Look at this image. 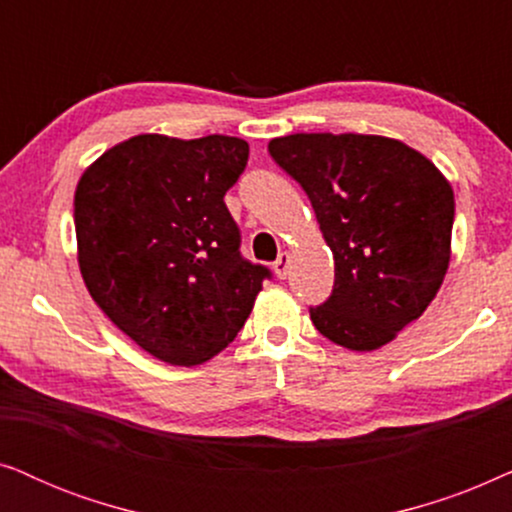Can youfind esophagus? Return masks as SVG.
I'll return each mask as SVG.
<instances>
[{"mask_svg": "<svg viewBox=\"0 0 512 512\" xmlns=\"http://www.w3.org/2000/svg\"><path fill=\"white\" fill-rule=\"evenodd\" d=\"M289 265H291V256L289 254H279V258L275 261V265H272V268H275V275L279 279H286V275H289Z\"/></svg>", "mask_w": 512, "mask_h": 512, "instance_id": "esophagus-1", "label": "esophagus"}]
</instances>
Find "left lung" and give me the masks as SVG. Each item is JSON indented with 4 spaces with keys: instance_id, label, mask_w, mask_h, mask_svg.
I'll list each match as a JSON object with an SVG mask.
<instances>
[{
    "instance_id": "left-lung-1",
    "label": "left lung",
    "mask_w": 512,
    "mask_h": 512,
    "mask_svg": "<svg viewBox=\"0 0 512 512\" xmlns=\"http://www.w3.org/2000/svg\"><path fill=\"white\" fill-rule=\"evenodd\" d=\"M268 151L303 186L335 282L310 319L356 352L387 345L436 298L450 265L454 193L431 160L377 135L277 137Z\"/></svg>"
}]
</instances>
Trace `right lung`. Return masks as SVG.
<instances>
[{"mask_svg": "<svg viewBox=\"0 0 512 512\" xmlns=\"http://www.w3.org/2000/svg\"><path fill=\"white\" fill-rule=\"evenodd\" d=\"M249 160L244 139L139 135L83 172L74 226L83 282L139 347L172 366L226 349L272 272L242 256L223 195Z\"/></svg>", "mask_w": 512, "mask_h": 512, "instance_id": "right-lung-1", "label": "right lung"}]
</instances>
